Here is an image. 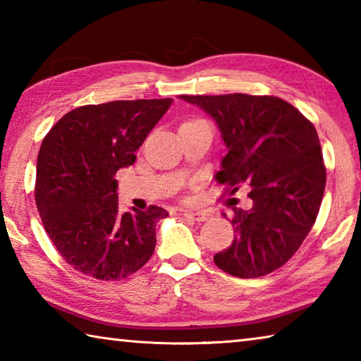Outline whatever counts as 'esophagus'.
Returning <instances> with one entry per match:
<instances>
[{
    "label": "esophagus",
    "instance_id": "obj_1",
    "mask_svg": "<svg viewBox=\"0 0 361 361\" xmlns=\"http://www.w3.org/2000/svg\"><path fill=\"white\" fill-rule=\"evenodd\" d=\"M183 216L192 219V221H207V219H209V213H205V212H191V210H185V212H183Z\"/></svg>",
    "mask_w": 361,
    "mask_h": 361
}]
</instances>
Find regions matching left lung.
<instances>
[{
	"label": "left lung",
	"mask_w": 361,
	"mask_h": 361,
	"mask_svg": "<svg viewBox=\"0 0 361 361\" xmlns=\"http://www.w3.org/2000/svg\"><path fill=\"white\" fill-rule=\"evenodd\" d=\"M209 113L228 154L215 175L231 195L248 188L250 210L232 207L235 239L213 256L229 276L255 279L282 267L319 215L326 169L312 122L272 95H181Z\"/></svg>",
	"instance_id": "8db88e82"
}]
</instances>
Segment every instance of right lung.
Returning a JSON list of instances; mask_svg holds the SVG:
<instances>
[{
    "instance_id": "obj_1",
    "label": "right lung",
    "mask_w": 361,
    "mask_h": 361,
    "mask_svg": "<svg viewBox=\"0 0 361 361\" xmlns=\"http://www.w3.org/2000/svg\"><path fill=\"white\" fill-rule=\"evenodd\" d=\"M170 105L172 99L79 106L42 140L36 207L59 253L85 276L127 279L154 253L156 224L169 213L156 205L121 213L116 172L135 162Z\"/></svg>"
}]
</instances>
